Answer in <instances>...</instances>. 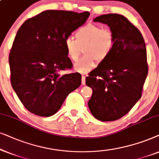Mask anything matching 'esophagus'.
<instances>
[{
	"mask_svg": "<svg viewBox=\"0 0 159 159\" xmlns=\"http://www.w3.org/2000/svg\"><path fill=\"white\" fill-rule=\"evenodd\" d=\"M81 82H82V84H83V85H85V84H86V76L82 75Z\"/></svg>",
	"mask_w": 159,
	"mask_h": 159,
	"instance_id": "obj_1",
	"label": "esophagus"
}]
</instances>
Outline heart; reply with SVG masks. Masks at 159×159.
I'll use <instances>...</instances> for the list:
<instances>
[{
  "label": "heart",
  "mask_w": 159,
  "mask_h": 159,
  "mask_svg": "<svg viewBox=\"0 0 159 159\" xmlns=\"http://www.w3.org/2000/svg\"><path fill=\"white\" fill-rule=\"evenodd\" d=\"M75 40L68 37L64 46L67 55L73 62L78 60L84 48L85 56L74 66L80 73H87L96 64L97 60L102 62L108 57L115 44L114 35L110 29L101 28L93 23L80 27L75 33Z\"/></svg>",
  "instance_id": "heart-1"
}]
</instances>
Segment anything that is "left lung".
Returning a JSON list of instances; mask_svg holds the SVG:
<instances>
[{
  "mask_svg": "<svg viewBox=\"0 0 159 159\" xmlns=\"http://www.w3.org/2000/svg\"><path fill=\"white\" fill-rule=\"evenodd\" d=\"M94 22L106 24L115 39L113 49L86 78L92 89L91 113L102 121H113L128 113L140 99L148 67L144 39L125 16L108 14Z\"/></svg>",
  "mask_w": 159,
  "mask_h": 159,
  "instance_id": "8db88e82",
  "label": "left lung"
}]
</instances>
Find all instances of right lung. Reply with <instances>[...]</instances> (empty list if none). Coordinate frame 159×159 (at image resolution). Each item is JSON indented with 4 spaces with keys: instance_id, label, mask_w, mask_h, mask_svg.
<instances>
[{
    "instance_id": "obj_1",
    "label": "right lung",
    "mask_w": 159,
    "mask_h": 159,
    "mask_svg": "<svg viewBox=\"0 0 159 159\" xmlns=\"http://www.w3.org/2000/svg\"><path fill=\"white\" fill-rule=\"evenodd\" d=\"M89 15L88 11L47 10L28 19L18 30L8 58L11 83L32 113L54 115L81 85L80 73L61 75L59 72L73 67L65 41Z\"/></svg>"
}]
</instances>
